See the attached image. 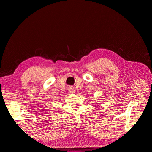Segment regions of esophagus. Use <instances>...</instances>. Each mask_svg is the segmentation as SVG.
I'll use <instances>...</instances> for the list:
<instances>
[{
    "label": "esophagus",
    "mask_w": 152,
    "mask_h": 152,
    "mask_svg": "<svg viewBox=\"0 0 152 152\" xmlns=\"http://www.w3.org/2000/svg\"><path fill=\"white\" fill-rule=\"evenodd\" d=\"M68 91H69V92H70V93H75V89L73 88V87H72V86L69 87Z\"/></svg>",
    "instance_id": "obj_1"
}]
</instances>
